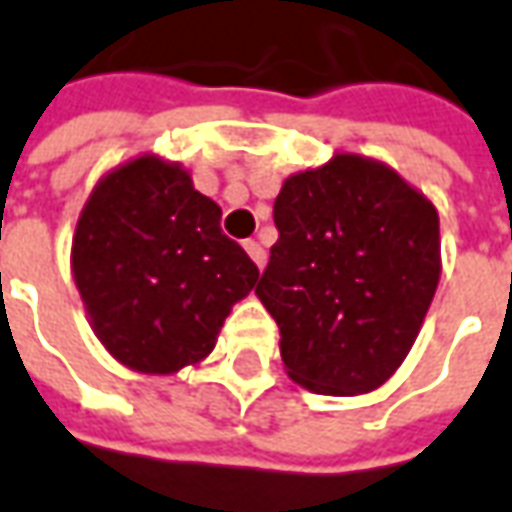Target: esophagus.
<instances>
[{
	"instance_id": "34e87169",
	"label": "esophagus",
	"mask_w": 512,
	"mask_h": 512,
	"mask_svg": "<svg viewBox=\"0 0 512 512\" xmlns=\"http://www.w3.org/2000/svg\"><path fill=\"white\" fill-rule=\"evenodd\" d=\"M243 249H246L249 257L255 260L257 269H263V266H266V252H263V246H260L257 240H246V243H243Z\"/></svg>"
}]
</instances>
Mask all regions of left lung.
<instances>
[{"mask_svg":"<svg viewBox=\"0 0 512 512\" xmlns=\"http://www.w3.org/2000/svg\"><path fill=\"white\" fill-rule=\"evenodd\" d=\"M274 226L255 294L280 328L286 374L328 397L377 391L439 286L436 206L388 164L337 152L283 181Z\"/></svg>","mask_w":512,"mask_h":512,"instance_id":"8db88e82","label":"left lung"}]
</instances>
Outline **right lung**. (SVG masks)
Listing matches in <instances>:
<instances>
[{
  "mask_svg": "<svg viewBox=\"0 0 512 512\" xmlns=\"http://www.w3.org/2000/svg\"><path fill=\"white\" fill-rule=\"evenodd\" d=\"M70 269L90 326L138 374H175L212 354L257 266L221 232V206L181 164L144 152L110 169L81 209Z\"/></svg>",
  "mask_w": 512,
  "mask_h": 512,
  "instance_id": "right-lung-1",
  "label": "right lung"
}]
</instances>
